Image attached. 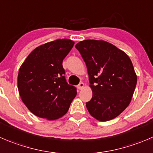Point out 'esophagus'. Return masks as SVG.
<instances>
[{"label":"esophagus","mask_w":153,"mask_h":153,"mask_svg":"<svg viewBox=\"0 0 153 153\" xmlns=\"http://www.w3.org/2000/svg\"><path fill=\"white\" fill-rule=\"evenodd\" d=\"M84 87V84L83 82H81V83H79V84H78V86H77V88H78L79 90H82L83 87Z\"/></svg>","instance_id":"obj_1"}]
</instances>
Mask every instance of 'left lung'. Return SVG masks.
I'll list each match as a JSON object with an SVG mask.
<instances>
[{
	"label": "left lung",
	"instance_id": "8db88e82",
	"mask_svg": "<svg viewBox=\"0 0 153 153\" xmlns=\"http://www.w3.org/2000/svg\"><path fill=\"white\" fill-rule=\"evenodd\" d=\"M75 48L85 62L93 90V97L86 102L89 113L102 122L117 117L129 105L137 84L131 60L105 41H81Z\"/></svg>",
	"mask_w": 153,
	"mask_h": 153
}]
</instances>
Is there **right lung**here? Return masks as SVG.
I'll return each instance as SVG.
<instances>
[{
  "label": "right lung",
  "instance_id": "1",
  "mask_svg": "<svg viewBox=\"0 0 153 153\" xmlns=\"http://www.w3.org/2000/svg\"><path fill=\"white\" fill-rule=\"evenodd\" d=\"M66 39L37 47L19 69L18 88L27 108L36 116L49 120L66 114L77 89L66 82L63 60L74 45Z\"/></svg>",
  "mask_w": 153,
  "mask_h": 153
}]
</instances>
